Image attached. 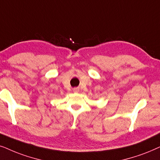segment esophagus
<instances>
[{
  "instance_id": "esophagus-1",
  "label": "esophagus",
  "mask_w": 160,
  "mask_h": 160,
  "mask_svg": "<svg viewBox=\"0 0 160 160\" xmlns=\"http://www.w3.org/2000/svg\"><path fill=\"white\" fill-rule=\"evenodd\" d=\"M73 91L74 93H78L79 91V88H73Z\"/></svg>"
}]
</instances>
